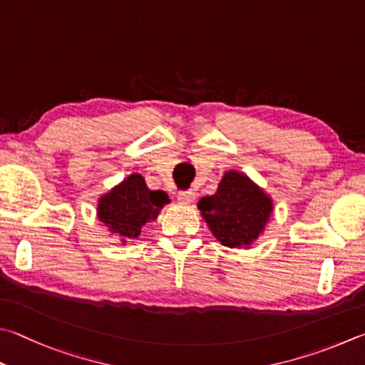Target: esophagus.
Segmentation results:
<instances>
[{"instance_id": "1", "label": "esophagus", "mask_w": 365, "mask_h": 365, "mask_svg": "<svg viewBox=\"0 0 365 365\" xmlns=\"http://www.w3.org/2000/svg\"><path fill=\"white\" fill-rule=\"evenodd\" d=\"M177 200L180 204H191L196 200V193H195V191H191V190L180 191V193H178V196H177Z\"/></svg>"}]
</instances>
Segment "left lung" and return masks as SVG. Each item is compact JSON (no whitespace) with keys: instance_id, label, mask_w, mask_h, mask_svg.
Listing matches in <instances>:
<instances>
[{"instance_id":"obj_1","label":"left lung","mask_w":365,"mask_h":365,"mask_svg":"<svg viewBox=\"0 0 365 365\" xmlns=\"http://www.w3.org/2000/svg\"><path fill=\"white\" fill-rule=\"evenodd\" d=\"M197 209L223 246L249 249L273 214V201L247 175L228 170L215 195L202 197Z\"/></svg>"}]
</instances>
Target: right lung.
I'll list each match as a JSON object with an SVG mask.
<instances>
[{
  "label": "right lung",
  "mask_w": 365,
  "mask_h": 365,
  "mask_svg": "<svg viewBox=\"0 0 365 365\" xmlns=\"http://www.w3.org/2000/svg\"><path fill=\"white\" fill-rule=\"evenodd\" d=\"M169 196L161 190L151 191L140 174H130L98 200L97 217L111 233L125 240H135L145 223L156 220Z\"/></svg>",
  "instance_id": "1"
}]
</instances>
